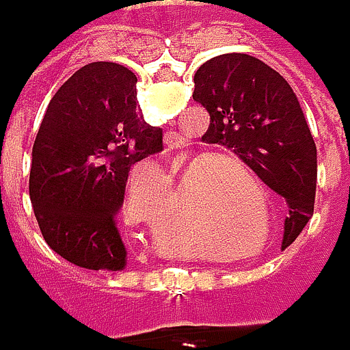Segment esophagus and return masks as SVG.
<instances>
[{"instance_id":"obj_1","label":"esophagus","mask_w":350,"mask_h":350,"mask_svg":"<svg viewBox=\"0 0 350 350\" xmlns=\"http://www.w3.org/2000/svg\"><path fill=\"white\" fill-rule=\"evenodd\" d=\"M164 145L168 150H178L180 146L184 145V139H182V135L180 133H176V131H168L166 135H164Z\"/></svg>"}]
</instances>
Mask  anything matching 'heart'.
Here are the masks:
<instances>
[{
	"instance_id": "heart-1",
	"label": "heart",
	"mask_w": 350,
	"mask_h": 350,
	"mask_svg": "<svg viewBox=\"0 0 350 350\" xmlns=\"http://www.w3.org/2000/svg\"><path fill=\"white\" fill-rule=\"evenodd\" d=\"M215 157H202L193 162L198 173L186 180L184 196L190 198L198 191L200 202L191 209V227L213 243L221 245H245L256 229V217L252 213L247 191L243 190L241 180H245L252 190L260 193V180L251 168L237 159H223L213 164ZM186 170L184 176H189ZM268 233V211L262 209V229L260 241Z\"/></svg>"
}]
</instances>
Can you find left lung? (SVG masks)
Instances as JSON below:
<instances>
[{
	"mask_svg": "<svg viewBox=\"0 0 350 350\" xmlns=\"http://www.w3.org/2000/svg\"><path fill=\"white\" fill-rule=\"evenodd\" d=\"M193 99L209 113L202 141L233 148L288 205L282 247L294 243L312 219L317 148L294 90L262 60L219 54L193 76Z\"/></svg>",
	"mask_w": 350,
	"mask_h": 350,
	"instance_id": "left-lung-1",
	"label": "left lung"
}]
</instances>
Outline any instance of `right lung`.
<instances>
[{"label": "right lung", "mask_w": 350, "mask_h": 350, "mask_svg": "<svg viewBox=\"0 0 350 350\" xmlns=\"http://www.w3.org/2000/svg\"><path fill=\"white\" fill-rule=\"evenodd\" d=\"M135 84L121 64H85L54 94L33 145L29 193L40 233L88 270L127 266L117 215L129 170L162 150V129L145 121Z\"/></svg>", "instance_id": "1"}]
</instances>
